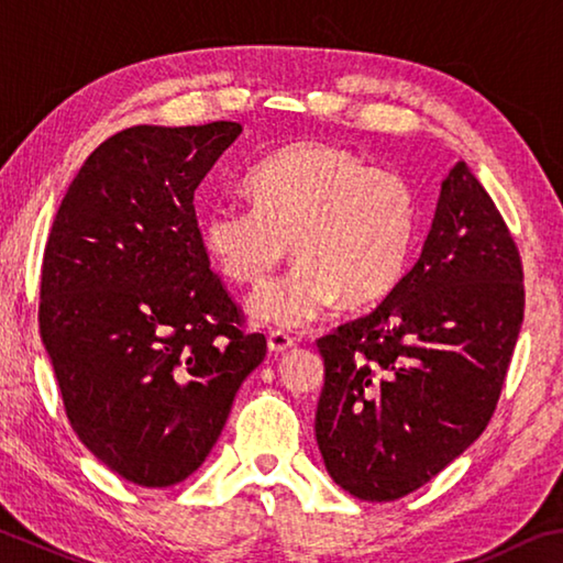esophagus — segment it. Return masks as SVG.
<instances>
[{"mask_svg":"<svg viewBox=\"0 0 563 563\" xmlns=\"http://www.w3.org/2000/svg\"><path fill=\"white\" fill-rule=\"evenodd\" d=\"M292 346H295V336H290L288 332L275 330V332L268 334V350H271L273 354H283V352L292 350Z\"/></svg>","mask_w":563,"mask_h":563,"instance_id":"obj_1","label":"esophagus"}]
</instances>
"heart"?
I'll use <instances>...</instances> for the list:
<instances>
[{
  "instance_id": "1",
  "label": "heart",
  "mask_w": 563,
  "mask_h": 563,
  "mask_svg": "<svg viewBox=\"0 0 563 563\" xmlns=\"http://www.w3.org/2000/svg\"><path fill=\"white\" fill-rule=\"evenodd\" d=\"M253 209L219 203L201 243L223 278L261 285L290 243L298 263L251 295L253 320L300 327L344 298L369 305L394 288L416 233V194L401 172L366 165L322 140L283 145L246 172Z\"/></svg>"
}]
</instances>
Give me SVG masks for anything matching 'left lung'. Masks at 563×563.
<instances>
[{"label": "left lung", "mask_w": 563, "mask_h": 563, "mask_svg": "<svg viewBox=\"0 0 563 563\" xmlns=\"http://www.w3.org/2000/svg\"><path fill=\"white\" fill-rule=\"evenodd\" d=\"M522 278L505 219L457 162L413 268L379 308L317 340L314 435L336 485L391 503L477 441L522 330Z\"/></svg>", "instance_id": "left-lung-1"}]
</instances>
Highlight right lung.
Returning a JSON list of instances; mask_svg holds the SVG:
<instances>
[{
    "mask_svg": "<svg viewBox=\"0 0 563 563\" xmlns=\"http://www.w3.org/2000/svg\"><path fill=\"white\" fill-rule=\"evenodd\" d=\"M239 122L135 125L70 181L41 265L38 330L76 435L112 473L169 487L197 470L263 362L211 271L194 191Z\"/></svg>",
    "mask_w": 563,
    "mask_h": 563,
    "instance_id": "1",
    "label": "right lung"
}]
</instances>
